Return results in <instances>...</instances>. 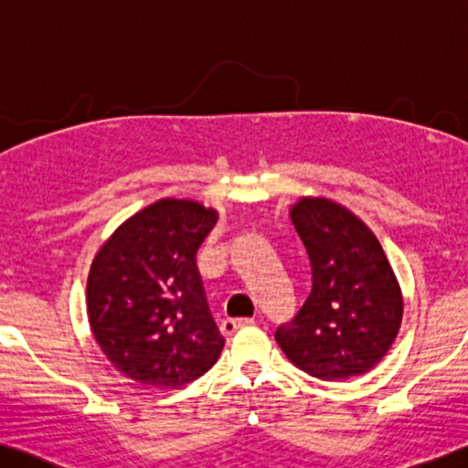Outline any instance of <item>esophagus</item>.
Returning <instances> with one entry per match:
<instances>
[{"label": "esophagus", "mask_w": 468, "mask_h": 468, "mask_svg": "<svg viewBox=\"0 0 468 468\" xmlns=\"http://www.w3.org/2000/svg\"><path fill=\"white\" fill-rule=\"evenodd\" d=\"M250 324H254V318H225L220 323V333L222 335H233L235 331L246 329Z\"/></svg>", "instance_id": "obj_1"}]
</instances>
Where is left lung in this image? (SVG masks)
I'll use <instances>...</instances> for the list:
<instances>
[{"label":"left lung","mask_w":468,"mask_h":468,"mask_svg":"<svg viewBox=\"0 0 468 468\" xmlns=\"http://www.w3.org/2000/svg\"><path fill=\"white\" fill-rule=\"evenodd\" d=\"M289 218L306 248L313 292L274 339L303 373L341 381L368 373L389 352L404 300L379 239L327 197H300Z\"/></svg>","instance_id":"1"}]
</instances>
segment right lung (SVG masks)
<instances>
[{
  "label": "right lung",
  "mask_w": 468,
  "mask_h": 468,
  "mask_svg": "<svg viewBox=\"0 0 468 468\" xmlns=\"http://www.w3.org/2000/svg\"><path fill=\"white\" fill-rule=\"evenodd\" d=\"M214 207L165 197L103 241L87 277L93 337L127 379L176 389L214 367L225 339L207 310L196 254Z\"/></svg>",
  "instance_id": "obj_1"
}]
</instances>
